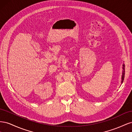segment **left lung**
<instances>
[{
    "instance_id": "1",
    "label": "left lung",
    "mask_w": 132,
    "mask_h": 132,
    "mask_svg": "<svg viewBox=\"0 0 132 132\" xmlns=\"http://www.w3.org/2000/svg\"><path fill=\"white\" fill-rule=\"evenodd\" d=\"M125 64L123 65V72H122V81L121 83L123 82L124 80V78H125Z\"/></svg>"
}]
</instances>
